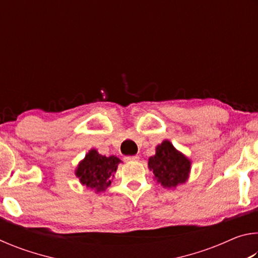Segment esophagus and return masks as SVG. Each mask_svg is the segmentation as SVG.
Segmentation results:
<instances>
[{
  "instance_id": "obj_1",
  "label": "esophagus",
  "mask_w": 258,
  "mask_h": 258,
  "mask_svg": "<svg viewBox=\"0 0 258 258\" xmlns=\"http://www.w3.org/2000/svg\"><path fill=\"white\" fill-rule=\"evenodd\" d=\"M124 160L127 161V163H130V161H138L139 156H126L124 157Z\"/></svg>"
}]
</instances>
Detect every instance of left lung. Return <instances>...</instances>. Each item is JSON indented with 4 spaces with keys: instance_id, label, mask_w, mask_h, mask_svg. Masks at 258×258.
I'll list each match as a JSON object with an SVG mask.
<instances>
[{
    "instance_id": "left-lung-1",
    "label": "left lung",
    "mask_w": 258,
    "mask_h": 258,
    "mask_svg": "<svg viewBox=\"0 0 258 258\" xmlns=\"http://www.w3.org/2000/svg\"><path fill=\"white\" fill-rule=\"evenodd\" d=\"M148 167L154 173V180L165 189H176L187 181L191 160L178 151L171 141L164 140L156 147V154L148 159Z\"/></svg>"
}]
</instances>
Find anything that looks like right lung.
I'll return each mask as SVG.
<instances>
[{
    "label": "right lung",
    "mask_w": 258,
    "mask_h": 258,
    "mask_svg": "<svg viewBox=\"0 0 258 258\" xmlns=\"http://www.w3.org/2000/svg\"><path fill=\"white\" fill-rule=\"evenodd\" d=\"M120 159L116 156H102L98 150L91 149L85 155L75 169V175L81 184L95 194L106 191L111 184L113 174L116 173Z\"/></svg>",
    "instance_id": "add662e5"
}]
</instances>
